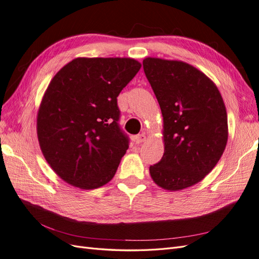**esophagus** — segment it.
<instances>
[{"label":"esophagus","instance_id":"1","mask_svg":"<svg viewBox=\"0 0 259 259\" xmlns=\"http://www.w3.org/2000/svg\"><path fill=\"white\" fill-rule=\"evenodd\" d=\"M146 140V135L144 134H139V135H137V136H135V143L136 144H142V143H144Z\"/></svg>","mask_w":259,"mask_h":259}]
</instances>
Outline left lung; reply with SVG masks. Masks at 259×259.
I'll return each instance as SVG.
<instances>
[{
  "instance_id": "left-lung-1",
  "label": "left lung",
  "mask_w": 259,
  "mask_h": 259,
  "mask_svg": "<svg viewBox=\"0 0 259 259\" xmlns=\"http://www.w3.org/2000/svg\"><path fill=\"white\" fill-rule=\"evenodd\" d=\"M143 66L164 123V154L149 170L163 189L182 190L201 182L224 153V100L214 82L187 62L148 57Z\"/></svg>"
}]
</instances>
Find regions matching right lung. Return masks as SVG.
Masks as SVG:
<instances>
[{
	"mask_svg": "<svg viewBox=\"0 0 259 259\" xmlns=\"http://www.w3.org/2000/svg\"><path fill=\"white\" fill-rule=\"evenodd\" d=\"M140 67L132 58H75L53 77L36 131L45 160L66 183L89 190L113 178L130 144L116 97Z\"/></svg>",
	"mask_w": 259,
	"mask_h": 259,
	"instance_id": "1",
	"label": "right lung"
}]
</instances>
